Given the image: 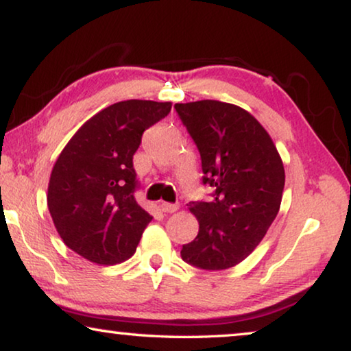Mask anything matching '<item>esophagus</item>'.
Returning a JSON list of instances; mask_svg holds the SVG:
<instances>
[{
    "instance_id": "obj_1",
    "label": "esophagus",
    "mask_w": 351,
    "mask_h": 351,
    "mask_svg": "<svg viewBox=\"0 0 351 351\" xmlns=\"http://www.w3.org/2000/svg\"><path fill=\"white\" fill-rule=\"evenodd\" d=\"M178 208H180V206H178V205H173V203H160V209H162V211H164V213H167V214H170V213H176L178 211Z\"/></svg>"
}]
</instances>
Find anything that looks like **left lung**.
Returning <instances> with one entry per match:
<instances>
[{"label": "left lung", "instance_id": "1", "mask_svg": "<svg viewBox=\"0 0 351 351\" xmlns=\"http://www.w3.org/2000/svg\"><path fill=\"white\" fill-rule=\"evenodd\" d=\"M202 158L211 202H191L198 234L181 257L208 271L228 269L252 254L279 213L284 164L263 125L244 108L221 101L175 104Z\"/></svg>", "mask_w": 351, "mask_h": 351}]
</instances>
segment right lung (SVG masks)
<instances>
[{"mask_svg":"<svg viewBox=\"0 0 351 351\" xmlns=\"http://www.w3.org/2000/svg\"><path fill=\"white\" fill-rule=\"evenodd\" d=\"M171 102H117L77 130L56 159L47 205L67 247L97 265L132 257L153 216L135 202L132 158Z\"/></svg>","mask_w":351,"mask_h":351,"instance_id":"right-lung-1","label":"right lung"}]
</instances>
